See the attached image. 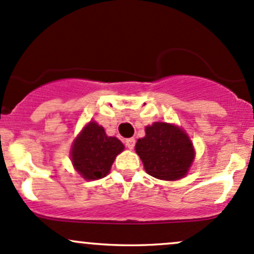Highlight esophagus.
<instances>
[{
  "mask_svg": "<svg viewBox=\"0 0 254 254\" xmlns=\"http://www.w3.org/2000/svg\"><path fill=\"white\" fill-rule=\"evenodd\" d=\"M135 138L133 137H131V138H127V140H125V144H127V147L129 149H132L133 147H135Z\"/></svg>",
  "mask_w": 254,
  "mask_h": 254,
  "instance_id": "esophagus-1",
  "label": "esophagus"
}]
</instances>
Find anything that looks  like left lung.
Instances as JSON below:
<instances>
[{
  "instance_id": "1",
  "label": "left lung",
  "mask_w": 254,
  "mask_h": 254,
  "mask_svg": "<svg viewBox=\"0 0 254 254\" xmlns=\"http://www.w3.org/2000/svg\"><path fill=\"white\" fill-rule=\"evenodd\" d=\"M135 150L147 174L164 181L185 177L195 155L193 143L186 131L163 122L146 127V136L138 138Z\"/></svg>"
}]
</instances>
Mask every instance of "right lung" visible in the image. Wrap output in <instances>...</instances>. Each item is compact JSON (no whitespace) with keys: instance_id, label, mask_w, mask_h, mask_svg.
Here are the masks:
<instances>
[{"instance_id":"obj_1","label":"right lung","mask_w":254,"mask_h":254,"mask_svg":"<svg viewBox=\"0 0 254 254\" xmlns=\"http://www.w3.org/2000/svg\"><path fill=\"white\" fill-rule=\"evenodd\" d=\"M123 150L124 144L118 138L107 136L101 125L90 122L72 144L71 160L83 178L100 180L110 174L114 159Z\"/></svg>"}]
</instances>
